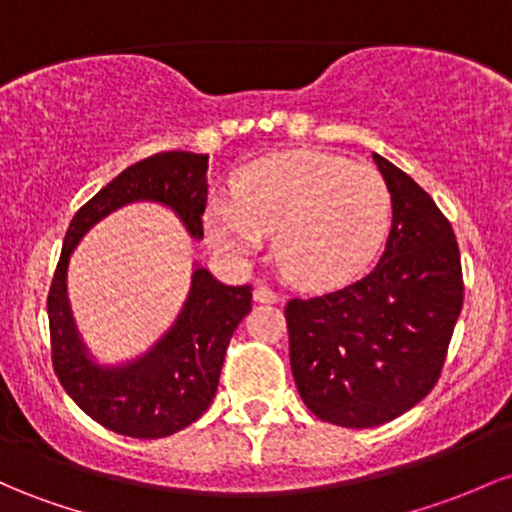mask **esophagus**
<instances>
[{"label":"esophagus","mask_w":512,"mask_h":512,"mask_svg":"<svg viewBox=\"0 0 512 512\" xmlns=\"http://www.w3.org/2000/svg\"><path fill=\"white\" fill-rule=\"evenodd\" d=\"M252 296H255L257 303H277L279 301L277 291L269 289L267 284H257L255 291H252Z\"/></svg>","instance_id":"34e87169"}]
</instances>
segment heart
Listing matches in <instances>:
<instances>
[{"mask_svg": "<svg viewBox=\"0 0 512 512\" xmlns=\"http://www.w3.org/2000/svg\"><path fill=\"white\" fill-rule=\"evenodd\" d=\"M230 199L211 201L206 235L230 257H250L274 233V257L291 282L335 289L359 277L389 235L384 177L338 155L289 150L238 172Z\"/></svg>", "mask_w": 512, "mask_h": 512, "instance_id": "obj_1", "label": "heart"}]
</instances>
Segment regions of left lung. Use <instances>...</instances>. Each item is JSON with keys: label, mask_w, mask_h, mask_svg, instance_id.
<instances>
[{"label": "left lung", "mask_w": 512, "mask_h": 512, "mask_svg": "<svg viewBox=\"0 0 512 512\" xmlns=\"http://www.w3.org/2000/svg\"><path fill=\"white\" fill-rule=\"evenodd\" d=\"M393 221L367 277L284 308L289 359L306 408L342 428L389 423L440 379L464 303L459 245L445 213L374 153Z\"/></svg>", "instance_id": "8db88e82"}]
</instances>
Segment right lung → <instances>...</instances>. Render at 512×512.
<instances>
[{"instance_id": "right-lung-1", "label": "right lung", "mask_w": 512, "mask_h": 512, "mask_svg": "<svg viewBox=\"0 0 512 512\" xmlns=\"http://www.w3.org/2000/svg\"><path fill=\"white\" fill-rule=\"evenodd\" d=\"M209 155L170 150L123 170L72 218L48 291L50 362L67 396L89 418L119 435L157 440L187 428L211 406L228 342L252 306V286H226L196 269L182 316L153 350L119 369H99L84 355L65 296L70 252L99 218L138 199L179 213L194 238H204Z\"/></svg>"}]
</instances>
